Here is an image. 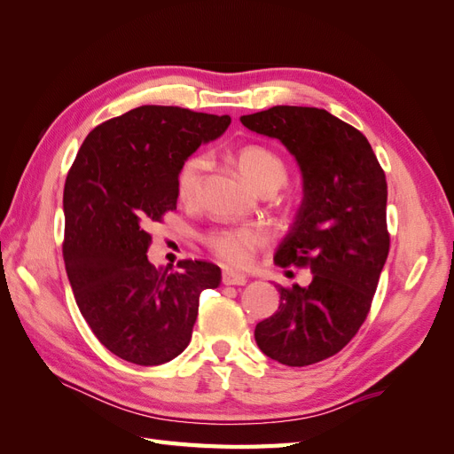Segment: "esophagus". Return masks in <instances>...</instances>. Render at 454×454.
<instances>
[{
  "instance_id": "obj_1",
  "label": "esophagus",
  "mask_w": 454,
  "mask_h": 454,
  "mask_svg": "<svg viewBox=\"0 0 454 454\" xmlns=\"http://www.w3.org/2000/svg\"><path fill=\"white\" fill-rule=\"evenodd\" d=\"M222 282H223L225 286H246V282H248V278H246L244 274L232 272V270H225L223 277H222Z\"/></svg>"
}]
</instances>
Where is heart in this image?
<instances>
[{
    "mask_svg": "<svg viewBox=\"0 0 454 454\" xmlns=\"http://www.w3.org/2000/svg\"><path fill=\"white\" fill-rule=\"evenodd\" d=\"M237 164L242 177L248 182L257 193H277L286 184L287 170L284 160L272 153L270 149L261 145H246L237 153ZM208 168V159L195 155L187 159L180 172H177V199L185 204L195 202L204 170ZM267 237L263 231L242 227V229H223L212 232L208 244L219 259L227 265L244 267L248 265L254 254L265 246Z\"/></svg>",
    "mask_w": 454,
    "mask_h": 454,
    "instance_id": "obj_1",
    "label": "heart"
}]
</instances>
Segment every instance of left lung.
<instances>
[{
    "label": "left lung",
    "instance_id": "left-lung-1",
    "mask_svg": "<svg viewBox=\"0 0 454 454\" xmlns=\"http://www.w3.org/2000/svg\"><path fill=\"white\" fill-rule=\"evenodd\" d=\"M240 122L297 162L303 200L274 263L312 272L305 287L278 286L280 307L255 325V342L284 365L322 362L364 324L387 263V176L365 136L325 109L274 106Z\"/></svg>",
    "mask_w": 454,
    "mask_h": 454
}]
</instances>
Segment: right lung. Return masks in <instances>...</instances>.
<instances>
[{
	"mask_svg": "<svg viewBox=\"0 0 454 454\" xmlns=\"http://www.w3.org/2000/svg\"><path fill=\"white\" fill-rule=\"evenodd\" d=\"M229 115L142 106L96 127L64 185V263L77 307L102 345L136 365H160L191 340L199 297L222 269L184 261L153 267L145 231L177 202V172Z\"/></svg>",
	"mask_w": 454,
	"mask_h": 454,
	"instance_id": "obj_1",
	"label": "right lung"
}]
</instances>
